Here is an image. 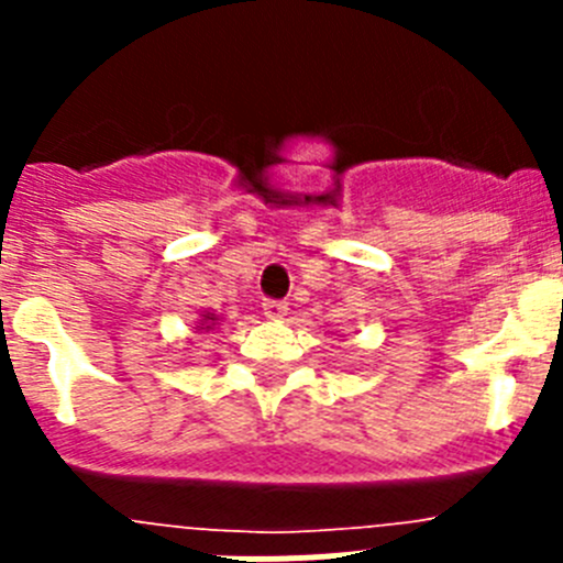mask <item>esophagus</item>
<instances>
[{
  "instance_id": "obj_1",
  "label": "esophagus",
  "mask_w": 563,
  "mask_h": 563,
  "mask_svg": "<svg viewBox=\"0 0 563 563\" xmlns=\"http://www.w3.org/2000/svg\"><path fill=\"white\" fill-rule=\"evenodd\" d=\"M262 310H265L267 318H285L287 301H265V305H262Z\"/></svg>"
}]
</instances>
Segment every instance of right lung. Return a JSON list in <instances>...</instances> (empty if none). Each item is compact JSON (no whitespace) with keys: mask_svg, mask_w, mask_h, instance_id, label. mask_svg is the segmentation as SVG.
I'll use <instances>...</instances> for the list:
<instances>
[{"mask_svg":"<svg viewBox=\"0 0 563 563\" xmlns=\"http://www.w3.org/2000/svg\"><path fill=\"white\" fill-rule=\"evenodd\" d=\"M220 321H222V318L217 316L213 310H200V318H197V327H194V330H197V332H213L217 327H220Z\"/></svg>","mask_w":563,"mask_h":563,"instance_id":"obj_1","label":"right lung"}]
</instances>
